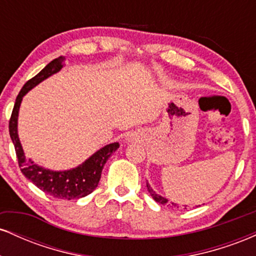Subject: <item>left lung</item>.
Listing matches in <instances>:
<instances>
[{"mask_svg": "<svg viewBox=\"0 0 256 256\" xmlns=\"http://www.w3.org/2000/svg\"><path fill=\"white\" fill-rule=\"evenodd\" d=\"M146 188H148V192H149V194H150V195H152V198H154L155 201L158 202V204H168V200L165 198H162V196L158 195V194L155 192L154 190L152 189L150 185H149L148 183H146ZM168 206H172V207H177V208H179V206H178L177 204H173V202H172L171 204H168ZM185 208H186V207H185Z\"/></svg>", "mask_w": 256, "mask_h": 256, "instance_id": "obj_1", "label": "left lung"}]
</instances>
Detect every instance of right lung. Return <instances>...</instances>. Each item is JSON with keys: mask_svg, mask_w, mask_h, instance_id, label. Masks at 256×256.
<instances>
[{"mask_svg": "<svg viewBox=\"0 0 256 256\" xmlns=\"http://www.w3.org/2000/svg\"><path fill=\"white\" fill-rule=\"evenodd\" d=\"M64 56L54 58L37 76L26 82L22 89L20 90L19 95L16 96V104H14L13 112H12L10 120V134L14 148H16L18 162H19V167L22 168V174L36 185L38 189H40L48 195L62 200H73L84 198L98 188L104 164L107 162L112 152L119 148V143L114 142L104 146V148L91 155L88 160H85L82 165L76 167V168L67 170V171H52V170L36 165L31 158L26 160L22 143H20L19 136H18V116H19V108L22 104V98L32 88L36 86L44 79L60 71L64 64Z\"/></svg>", "mask_w": 256, "mask_h": 256, "instance_id": "obj_1", "label": "right lung"}]
</instances>
